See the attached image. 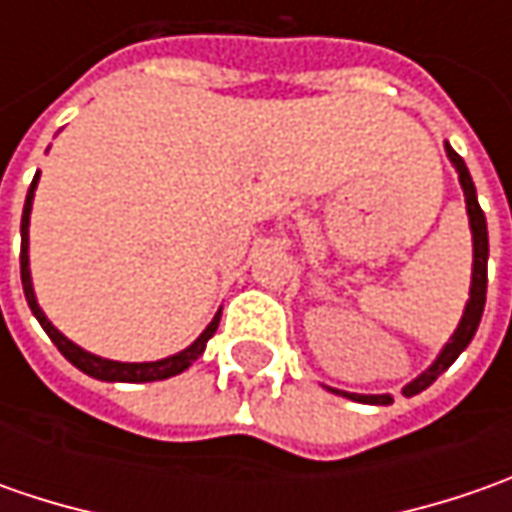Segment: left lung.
Returning <instances> with one entry per match:
<instances>
[{"label": "left lung", "mask_w": 512, "mask_h": 512, "mask_svg": "<svg viewBox=\"0 0 512 512\" xmlns=\"http://www.w3.org/2000/svg\"><path fill=\"white\" fill-rule=\"evenodd\" d=\"M444 150H447V159L450 165L459 173V185L464 190V202H467V219H470V233H473V273H470V299L464 305L462 319H459V327L453 330V336L447 339V344L442 347V353L436 356V362L430 364L424 373H419L413 382H407L402 387L404 396H416L422 393L424 387L436 382L442 376L444 370L450 364L456 362L462 356V350L467 344L473 342L476 330H479V322H482L484 313V299H487V256H490V247H487V219H484L482 207H479V199H476V185L470 179V170L464 165V159L444 142ZM330 393L336 396H344V399H353V402L362 404H393V396L390 393H347V390H336V387H327Z\"/></svg>", "instance_id": "1"}]
</instances>
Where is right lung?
I'll use <instances>...</instances> for the list:
<instances>
[{"label": "right lung", "mask_w": 512, "mask_h": 512, "mask_svg": "<svg viewBox=\"0 0 512 512\" xmlns=\"http://www.w3.org/2000/svg\"><path fill=\"white\" fill-rule=\"evenodd\" d=\"M36 185H39V173L33 176V182L28 187V196H25V210H22V253H19V265H22V287H25V299H28L33 316L39 319V325L45 327V333L50 336V342L59 347V353L68 359L73 367H79L82 373H88L99 382H130V384H142V382H162V379H170L176 373L187 370L190 364L196 362L202 353H205L210 336L216 333L219 327V319H222V310L213 316V322L202 330V336L193 344H187L185 350L173 353L168 359H159V362H113V359H102L96 353H88L85 347H79L76 342H70L65 333H59L53 322L45 316V310L36 302V293H33V282H30V256H28V227H30V210H33V193H36Z\"/></svg>", "instance_id": "obj_1"}]
</instances>
